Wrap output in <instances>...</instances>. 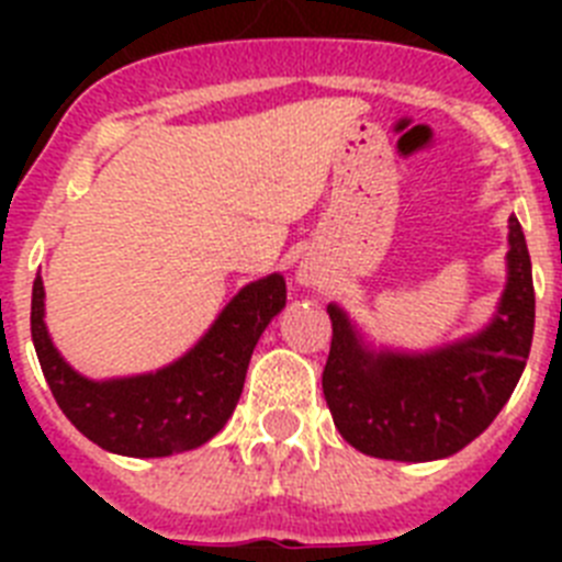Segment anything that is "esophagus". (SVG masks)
Listing matches in <instances>:
<instances>
[{"mask_svg": "<svg viewBox=\"0 0 562 562\" xmlns=\"http://www.w3.org/2000/svg\"><path fill=\"white\" fill-rule=\"evenodd\" d=\"M301 281H310V276H304V278H301Z\"/></svg>", "mask_w": 562, "mask_h": 562, "instance_id": "34e87169", "label": "esophagus"}]
</instances>
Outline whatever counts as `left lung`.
<instances>
[{"mask_svg":"<svg viewBox=\"0 0 562 562\" xmlns=\"http://www.w3.org/2000/svg\"><path fill=\"white\" fill-rule=\"evenodd\" d=\"M324 396L335 428L360 453L434 461L484 434L513 396L535 331L532 261L509 220V281L486 331L430 355H371L349 317L329 306Z\"/></svg>","mask_w":562,"mask_h":562,"instance_id":"8db88e82","label":"left lung"}]
</instances>
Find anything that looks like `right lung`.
Listing matches in <instances>:
<instances>
[{
  "instance_id": "right-lung-1",
  "label": "right lung",
  "mask_w": 562,
  "mask_h": 562,
  "mask_svg": "<svg viewBox=\"0 0 562 562\" xmlns=\"http://www.w3.org/2000/svg\"><path fill=\"white\" fill-rule=\"evenodd\" d=\"M284 304V278H261L233 297L182 360L128 380H87L61 360L44 326L42 278L33 281L30 335L64 416L109 453L154 459L200 448L225 428L245 389L258 337Z\"/></svg>"
}]
</instances>
